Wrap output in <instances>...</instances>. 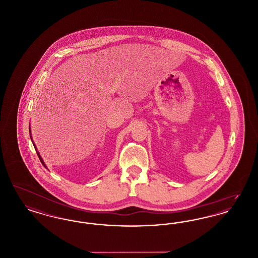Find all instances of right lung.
Masks as SVG:
<instances>
[{
    "mask_svg": "<svg viewBox=\"0 0 258 258\" xmlns=\"http://www.w3.org/2000/svg\"><path fill=\"white\" fill-rule=\"evenodd\" d=\"M29 130H30V136H31V140H32V142H33V144H34V147H35V149H36V151H37V156H38V158H39V160H40V161H41V163L43 164V166L45 167V168H47L46 167V165H45V163H44V161H43V160H42V158L40 157V155H39V153L37 152V147H36V145H35V143H34V141H33V139H32V135H31V128H30V126H29Z\"/></svg>",
    "mask_w": 258,
    "mask_h": 258,
    "instance_id": "obj_1",
    "label": "right lung"
}]
</instances>
